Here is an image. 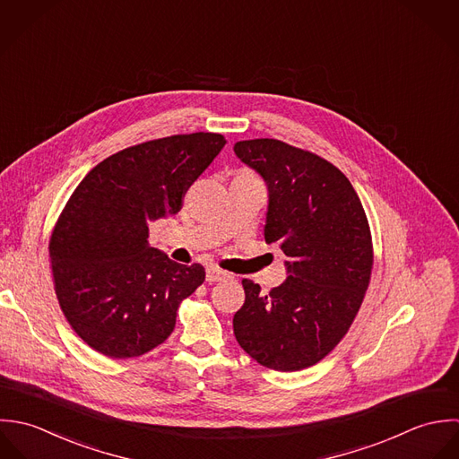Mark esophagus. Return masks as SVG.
<instances>
[{
	"label": "esophagus",
	"mask_w": 459,
	"mask_h": 459,
	"mask_svg": "<svg viewBox=\"0 0 459 459\" xmlns=\"http://www.w3.org/2000/svg\"><path fill=\"white\" fill-rule=\"evenodd\" d=\"M229 278H232V276H230V273L223 272V270H218V268H212V266H209L205 270V280L207 281H221V280H229Z\"/></svg>",
	"instance_id": "34e87169"
}]
</instances>
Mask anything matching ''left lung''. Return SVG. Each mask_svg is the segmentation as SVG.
<instances>
[{"mask_svg": "<svg viewBox=\"0 0 459 459\" xmlns=\"http://www.w3.org/2000/svg\"><path fill=\"white\" fill-rule=\"evenodd\" d=\"M234 152L266 183L264 239L287 257V278L270 292L243 280L234 335L263 366H314L346 335L368 285L372 245L362 202L337 167L280 140H243Z\"/></svg>", "mask_w": 459, "mask_h": 459, "instance_id": "left-lung-1", "label": "left lung"}]
</instances>
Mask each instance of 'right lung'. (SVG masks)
<instances>
[{"label": "right lung", "mask_w": 459, "mask_h": 459, "mask_svg": "<svg viewBox=\"0 0 459 459\" xmlns=\"http://www.w3.org/2000/svg\"><path fill=\"white\" fill-rule=\"evenodd\" d=\"M216 133L176 134L124 149L74 189L49 243L55 289L73 330L111 359L140 357L176 326L204 281L149 245V225L174 216L184 191L220 154Z\"/></svg>", "instance_id": "obj_1"}]
</instances>
